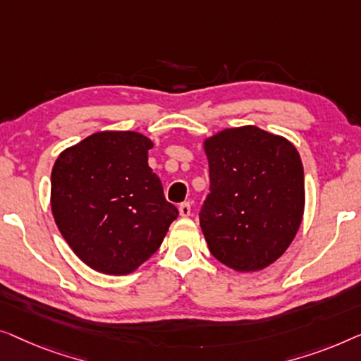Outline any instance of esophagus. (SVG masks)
I'll list each match as a JSON object with an SVG mask.
<instances>
[{
	"mask_svg": "<svg viewBox=\"0 0 361 361\" xmlns=\"http://www.w3.org/2000/svg\"><path fill=\"white\" fill-rule=\"evenodd\" d=\"M178 211H180L181 217H188L191 214V204H190V202H181Z\"/></svg>",
	"mask_w": 361,
	"mask_h": 361,
	"instance_id": "esophagus-1",
	"label": "esophagus"
}]
</instances>
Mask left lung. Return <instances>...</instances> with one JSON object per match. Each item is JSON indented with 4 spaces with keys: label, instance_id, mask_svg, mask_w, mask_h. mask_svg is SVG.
Masks as SVG:
<instances>
[{
    "label": "left lung",
    "instance_id": "8db88e82",
    "mask_svg": "<svg viewBox=\"0 0 361 361\" xmlns=\"http://www.w3.org/2000/svg\"><path fill=\"white\" fill-rule=\"evenodd\" d=\"M211 192L200 212L207 247L235 271L276 262L296 237L304 212V170L296 147L257 126L204 140Z\"/></svg>",
    "mask_w": 361,
    "mask_h": 361
}]
</instances>
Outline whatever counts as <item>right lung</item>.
<instances>
[{
	"mask_svg": "<svg viewBox=\"0 0 361 361\" xmlns=\"http://www.w3.org/2000/svg\"><path fill=\"white\" fill-rule=\"evenodd\" d=\"M149 137L103 130L68 147L52 169L50 204L60 233L81 262L128 275L154 255L178 209L149 166Z\"/></svg>",
	"mask_w": 361,
	"mask_h": 361,
	"instance_id": "obj_1",
	"label": "right lung"
}]
</instances>
